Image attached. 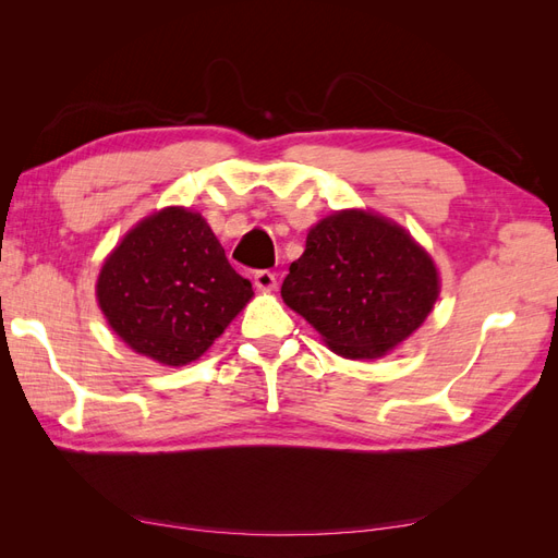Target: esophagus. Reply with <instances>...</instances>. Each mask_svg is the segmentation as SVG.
Here are the masks:
<instances>
[{
	"mask_svg": "<svg viewBox=\"0 0 558 558\" xmlns=\"http://www.w3.org/2000/svg\"><path fill=\"white\" fill-rule=\"evenodd\" d=\"M253 283H256L258 291H275L277 289V275L269 272V269H258L253 275Z\"/></svg>",
	"mask_w": 558,
	"mask_h": 558,
	"instance_id": "1",
	"label": "esophagus"
}]
</instances>
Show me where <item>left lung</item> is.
Instances as JSON below:
<instances>
[{
    "label": "left lung",
    "mask_w": 558,
    "mask_h": 558,
    "mask_svg": "<svg viewBox=\"0 0 558 558\" xmlns=\"http://www.w3.org/2000/svg\"><path fill=\"white\" fill-rule=\"evenodd\" d=\"M440 275L412 234L388 218L344 209L318 221L283 279L286 305L344 359H379L424 324Z\"/></svg>",
    "instance_id": "obj_1"
}]
</instances>
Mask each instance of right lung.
Masks as SVG:
<instances>
[{
  "mask_svg": "<svg viewBox=\"0 0 558 558\" xmlns=\"http://www.w3.org/2000/svg\"><path fill=\"white\" fill-rule=\"evenodd\" d=\"M253 298L197 211L165 207L134 226L99 269L111 330L162 365L197 361Z\"/></svg>",
  "mask_w": 558,
  "mask_h": 558,
  "instance_id": "add662e5",
  "label": "right lung"
}]
</instances>
